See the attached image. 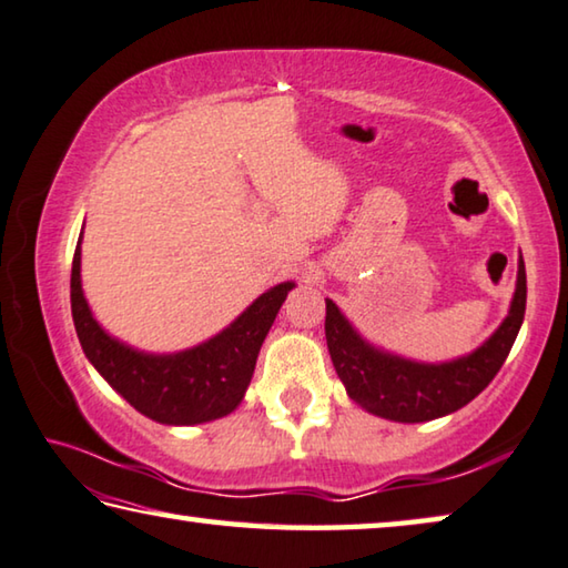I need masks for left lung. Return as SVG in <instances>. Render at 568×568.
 Wrapping results in <instances>:
<instances>
[{
	"instance_id": "8db88e82",
	"label": "left lung",
	"mask_w": 568,
	"mask_h": 568,
	"mask_svg": "<svg viewBox=\"0 0 568 568\" xmlns=\"http://www.w3.org/2000/svg\"><path fill=\"white\" fill-rule=\"evenodd\" d=\"M526 316V265L518 257L516 293L508 316L470 354L449 362L427 364L392 354L366 341L341 308L326 298V344L331 362L346 394L358 407L376 417L404 422H429L463 409L493 382L510 354Z\"/></svg>"
}]
</instances>
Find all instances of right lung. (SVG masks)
I'll list each match as a JSON object with an SVG mask.
<instances>
[{"label": "right lung", "instance_id": "obj_1", "mask_svg": "<svg viewBox=\"0 0 568 568\" xmlns=\"http://www.w3.org/2000/svg\"><path fill=\"white\" fill-rule=\"evenodd\" d=\"M80 232L70 305L73 323L88 362L121 397L159 425L189 427L227 417L240 407L255 372L260 346L295 283H277L252 301L240 316L212 338L174 354H151L133 348L95 321L80 277Z\"/></svg>", "mask_w": 568, "mask_h": 568}]
</instances>
